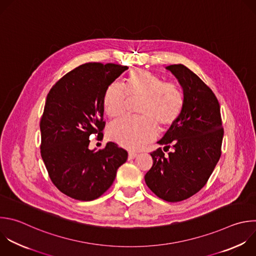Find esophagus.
Wrapping results in <instances>:
<instances>
[{
	"instance_id": "obj_1",
	"label": "esophagus",
	"mask_w": 256,
	"mask_h": 256,
	"mask_svg": "<svg viewBox=\"0 0 256 256\" xmlns=\"http://www.w3.org/2000/svg\"><path fill=\"white\" fill-rule=\"evenodd\" d=\"M136 156H138V152H128V158H130V160L134 158Z\"/></svg>"
}]
</instances>
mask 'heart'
I'll use <instances>...</instances> for the list:
<instances>
[{"label": "heart", "mask_w": 256, "mask_h": 256, "mask_svg": "<svg viewBox=\"0 0 256 256\" xmlns=\"http://www.w3.org/2000/svg\"><path fill=\"white\" fill-rule=\"evenodd\" d=\"M130 100H140L138 118H124L108 128V138L120 146L138 150L150 142L158 132L171 130L180 120L184 106L183 90L174 83H164L154 72L146 69L130 70L124 88L110 84L104 92L102 106L110 118L122 116Z\"/></svg>", "instance_id": "heart-1"}]
</instances>
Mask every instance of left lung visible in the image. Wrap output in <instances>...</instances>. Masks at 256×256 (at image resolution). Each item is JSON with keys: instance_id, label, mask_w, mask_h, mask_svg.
Here are the masks:
<instances>
[{"instance_id": "obj_1", "label": "left lung", "mask_w": 256, "mask_h": 256, "mask_svg": "<svg viewBox=\"0 0 256 256\" xmlns=\"http://www.w3.org/2000/svg\"><path fill=\"white\" fill-rule=\"evenodd\" d=\"M180 82L185 106L178 122L150 152L152 166L144 176L146 186L166 202H180L199 192L221 156L224 130L220 104L211 88L183 64L166 67Z\"/></svg>"}]
</instances>
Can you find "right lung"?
I'll list each match as a JSON object with an SVG mask.
<instances>
[{
    "label": "right lung",
    "instance_id": "add662e5",
    "mask_svg": "<svg viewBox=\"0 0 256 256\" xmlns=\"http://www.w3.org/2000/svg\"><path fill=\"white\" fill-rule=\"evenodd\" d=\"M128 67L114 63L82 64L50 90L40 120V152L55 187L70 198L92 201L112 185L128 152L110 142L90 150V138L100 140L106 126V90Z\"/></svg>",
    "mask_w": 256,
    "mask_h": 256
}]
</instances>
